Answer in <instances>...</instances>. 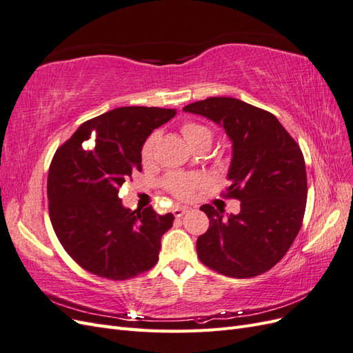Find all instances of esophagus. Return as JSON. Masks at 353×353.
Returning a JSON list of instances; mask_svg holds the SVG:
<instances>
[{
    "mask_svg": "<svg viewBox=\"0 0 353 353\" xmlns=\"http://www.w3.org/2000/svg\"><path fill=\"white\" fill-rule=\"evenodd\" d=\"M187 212H188V208H185V206H176L172 209V213L176 218H181L183 215H185Z\"/></svg>",
    "mask_w": 353,
    "mask_h": 353,
    "instance_id": "1",
    "label": "esophagus"
}]
</instances>
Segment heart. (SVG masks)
<instances>
[{"label":"heart","instance_id":"obj_1","mask_svg":"<svg viewBox=\"0 0 353 353\" xmlns=\"http://www.w3.org/2000/svg\"><path fill=\"white\" fill-rule=\"evenodd\" d=\"M181 134H183L184 140L190 144V147H196L200 143H212L213 132L210 128L206 125H201L199 122H185L181 126ZM157 143V134L153 132L147 138L141 147V162L143 165H150L154 159V148ZM162 187L169 194H172L178 200H190L193 199L194 193L203 187V178L197 174H179V172H170L168 174L163 181Z\"/></svg>","mask_w":353,"mask_h":353}]
</instances>
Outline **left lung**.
I'll use <instances>...</instances> for the list:
<instances>
[{"instance_id":"left-lung-1","label":"left lung","mask_w":353,"mask_h":353,"mask_svg":"<svg viewBox=\"0 0 353 353\" xmlns=\"http://www.w3.org/2000/svg\"><path fill=\"white\" fill-rule=\"evenodd\" d=\"M185 112L219 123L232 141L230 185L225 199L240 201L239 215L203 205L208 231L197 239L203 265L232 279H252L270 271L301 231L307 179L301 147L276 117L231 97L191 103Z\"/></svg>"}]
</instances>
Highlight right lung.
<instances>
[{"instance_id": "add662e5", "label": "right lung", "mask_w": 353, "mask_h": 353, "mask_svg": "<svg viewBox=\"0 0 353 353\" xmlns=\"http://www.w3.org/2000/svg\"><path fill=\"white\" fill-rule=\"evenodd\" d=\"M174 116V109L119 108L82 123L57 148L47 179L50 219L63 249L82 270L123 281L157 263L174 215H159L152 206L125 209L117 193L141 172L147 137Z\"/></svg>"}]
</instances>
